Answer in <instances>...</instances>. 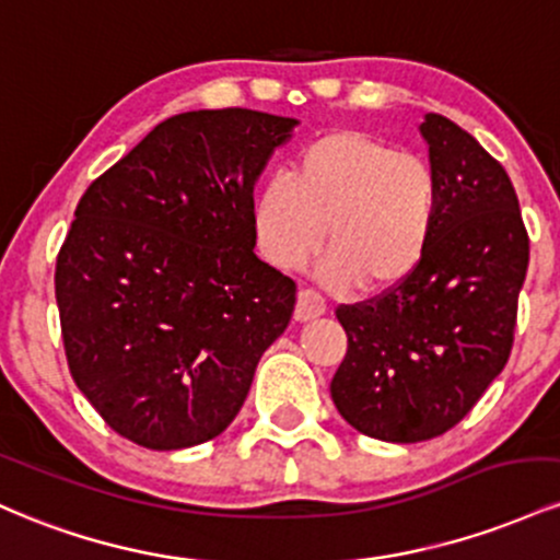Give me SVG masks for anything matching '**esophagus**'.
I'll return each instance as SVG.
<instances>
[{
	"instance_id": "34e87169",
	"label": "esophagus",
	"mask_w": 560,
	"mask_h": 560,
	"mask_svg": "<svg viewBox=\"0 0 560 560\" xmlns=\"http://www.w3.org/2000/svg\"><path fill=\"white\" fill-rule=\"evenodd\" d=\"M325 310H328V304H325V299L319 296L317 291H312V288H301L299 301H296V319L306 323V319H314L319 317V314H325Z\"/></svg>"
}]
</instances>
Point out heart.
<instances>
[{"label": "heart", "instance_id": "b5f03b06", "mask_svg": "<svg viewBox=\"0 0 560 560\" xmlns=\"http://www.w3.org/2000/svg\"><path fill=\"white\" fill-rule=\"evenodd\" d=\"M436 211V174L420 155L368 131L336 129L299 150L291 179L269 177L256 190L254 230L278 269H299L325 237L319 278L381 293L420 267Z\"/></svg>", "mask_w": 560, "mask_h": 560}]
</instances>
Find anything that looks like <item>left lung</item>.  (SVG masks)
<instances>
[{
	"label": "left lung",
	"mask_w": 560,
	"mask_h": 560,
	"mask_svg": "<svg viewBox=\"0 0 560 560\" xmlns=\"http://www.w3.org/2000/svg\"><path fill=\"white\" fill-rule=\"evenodd\" d=\"M439 211L423 261L397 288L341 304L349 338L330 397L349 425L383 442L442 436L505 368L529 235L511 177L466 129L425 113Z\"/></svg>",
	"instance_id": "obj_1"
}]
</instances>
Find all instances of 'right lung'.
<instances>
[{
  "label": "right lung",
  "mask_w": 560,
  "mask_h": 560,
  "mask_svg": "<svg viewBox=\"0 0 560 560\" xmlns=\"http://www.w3.org/2000/svg\"><path fill=\"white\" fill-rule=\"evenodd\" d=\"M296 118H166L86 187L55 264L79 392L148 450L219 436L291 323L296 282L254 254V185Z\"/></svg>",
  "instance_id": "add662e5"
}]
</instances>
